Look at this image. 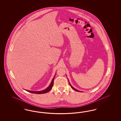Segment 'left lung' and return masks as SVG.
I'll list each match as a JSON object with an SVG mask.
<instances>
[{
	"instance_id": "8db88e82",
	"label": "left lung",
	"mask_w": 121,
	"mask_h": 121,
	"mask_svg": "<svg viewBox=\"0 0 121 121\" xmlns=\"http://www.w3.org/2000/svg\"><path fill=\"white\" fill-rule=\"evenodd\" d=\"M69 84H70V86H71V88H72V89H73V90H75V91H77L80 92V91H78V90H76V89H75V88H73V86H71V84H70V82H69Z\"/></svg>"
}]
</instances>
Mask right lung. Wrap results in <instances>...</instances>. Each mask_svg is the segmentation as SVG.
Instances as JSON below:
<instances>
[{
	"label": "right lung",
	"instance_id": "obj_1",
	"mask_svg": "<svg viewBox=\"0 0 121 121\" xmlns=\"http://www.w3.org/2000/svg\"><path fill=\"white\" fill-rule=\"evenodd\" d=\"M55 76H54V78H53L52 80L51 81V84L50 85V86L46 89L43 90L42 91H28V90H26V91L29 92L30 93H33V94H45V93H47V92L51 90V88H52V86H53V83H54V79H55Z\"/></svg>",
	"mask_w": 121,
	"mask_h": 121
}]
</instances>
